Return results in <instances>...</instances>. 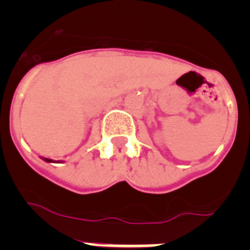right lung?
<instances>
[{
    "instance_id": "obj_1",
    "label": "right lung",
    "mask_w": 250,
    "mask_h": 250,
    "mask_svg": "<svg viewBox=\"0 0 250 250\" xmlns=\"http://www.w3.org/2000/svg\"><path fill=\"white\" fill-rule=\"evenodd\" d=\"M46 161H48V163H52V160H51V159H45Z\"/></svg>"
}]
</instances>
